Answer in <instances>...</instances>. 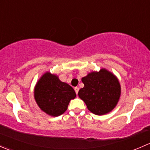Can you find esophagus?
Returning a JSON list of instances; mask_svg holds the SVG:
<instances>
[{"label":"esophagus","instance_id":"obj_1","mask_svg":"<svg viewBox=\"0 0 150 150\" xmlns=\"http://www.w3.org/2000/svg\"><path fill=\"white\" fill-rule=\"evenodd\" d=\"M75 93H76V94H78V91H79V88H78V87H75Z\"/></svg>","mask_w":150,"mask_h":150}]
</instances>
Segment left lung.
I'll use <instances>...</instances> for the list:
<instances>
[{
	"instance_id": "8db88e82",
	"label": "left lung",
	"mask_w": 150,
	"mask_h": 150,
	"mask_svg": "<svg viewBox=\"0 0 150 150\" xmlns=\"http://www.w3.org/2000/svg\"><path fill=\"white\" fill-rule=\"evenodd\" d=\"M84 87L78 91V96L87 106L88 110L97 115L110 112L117 104L121 87L117 77L102 68L93 71L81 79Z\"/></svg>"
}]
</instances>
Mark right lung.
<instances>
[{
	"instance_id": "1",
	"label": "right lung",
	"mask_w": 150,
	"mask_h": 150,
	"mask_svg": "<svg viewBox=\"0 0 150 150\" xmlns=\"http://www.w3.org/2000/svg\"><path fill=\"white\" fill-rule=\"evenodd\" d=\"M34 97L42 111L57 117L67 110L69 102L76 97V93L72 87L62 82L57 75L46 72L35 86Z\"/></svg>"
}]
</instances>
